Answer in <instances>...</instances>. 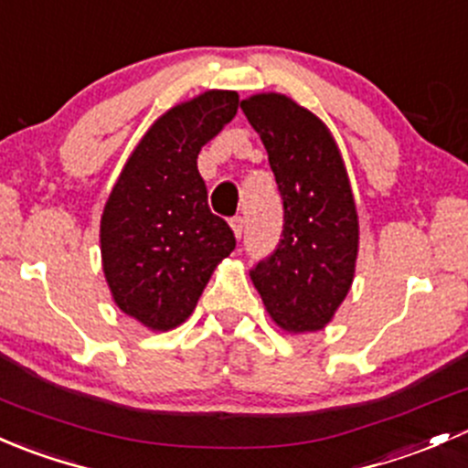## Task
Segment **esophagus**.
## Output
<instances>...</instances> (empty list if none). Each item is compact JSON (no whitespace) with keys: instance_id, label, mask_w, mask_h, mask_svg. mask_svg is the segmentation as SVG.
Segmentation results:
<instances>
[{"instance_id":"34e87169","label":"esophagus","mask_w":468,"mask_h":468,"mask_svg":"<svg viewBox=\"0 0 468 468\" xmlns=\"http://www.w3.org/2000/svg\"><path fill=\"white\" fill-rule=\"evenodd\" d=\"M229 225H232L236 239H240V236H243V218H240V216H234V218L229 220Z\"/></svg>"}]
</instances>
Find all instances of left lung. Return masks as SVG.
<instances>
[{
  "mask_svg": "<svg viewBox=\"0 0 468 468\" xmlns=\"http://www.w3.org/2000/svg\"><path fill=\"white\" fill-rule=\"evenodd\" d=\"M268 151L283 205L277 248L250 270L282 329L317 331L349 292L358 216L345 164L324 123L282 94L240 103Z\"/></svg>",
  "mask_w": 468,
  "mask_h": 468,
  "instance_id": "obj_1",
  "label": "left lung"
}]
</instances>
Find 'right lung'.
<instances>
[{
  "label": "right lung",
  "instance_id": "1",
  "mask_svg": "<svg viewBox=\"0 0 468 468\" xmlns=\"http://www.w3.org/2000/svg\"><path fill=\"white\" fill-rule=\"evenodd\" d=\"M239 110L236 91H205L153 123L130 155L101 218L105 279L119 308L166 331L198 304L211 270L236 248L211 214L198 153Z\"/></svg>",
  "mask_w": 468,
  "mask_h": 468
}]
</instances>
